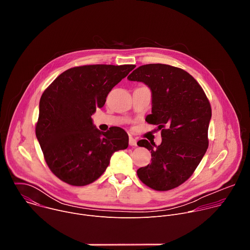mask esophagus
I'll return each mask as SVG.
<instances>
[{
	"label": "esophagus",
	"instance_id": "obj_1",
	"mask_svg": "<svg viewBox=\"0 0 250 250\" xmlns=\"http://www.w3.org/2000/svg\"><path fill=\"white\" fill-rule=\"evenodd\" d=\"M128 144L131 146H136V139L134 137H132L131 135H129V140H128Z\"/></svg>",
	"mask_w": 250,
	"mask_h": 250
}]
</instances>
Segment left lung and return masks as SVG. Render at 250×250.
<instances>
[{
  "instance_id": "8db88e82",
  "label": "left lung",
  "mask_w": 250,
  "mask_h": 250,
  "mask_svg": "<svg viewBox=\"0 0 250 250\" xmlns=\"http://www.w3.org/2000/svg\"><path fill=\"white\" fill-rule=\"evenodd\" d=\"M144 82L152 92V111L147 123L161 129L156 146L139 142L151 151V163L137 170L140 181L156 191H168L192 176L208 146L210 104L200 84L185 70L167 64H146L127 77Z\"/></svg>"
}]
</instances>
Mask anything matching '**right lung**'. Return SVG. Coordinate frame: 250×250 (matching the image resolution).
Segmentation results:
<instances>
[{"mask_svg":"<svg viewBox=\"0 0 250 250\" xmlns=\"http://www.w3.org/2000/svg\"><path fill=\"white\" fill-rule=\"evenodd\" d=\"M135 65H83L61 73L43 92L35 134L45 162L59 179L72 186L93 183L105 171L115 151L128 146L118 126L97 129L91 116Z\"/></svg>","mask_w":250,"mask_h":250,"instance_id":"obj_1","label":"right lung"}]
</instances>
